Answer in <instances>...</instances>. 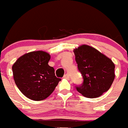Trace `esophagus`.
Returning a JSON list of instances; mask_svg holds the SVG:
<instances>
[{
	"instance_id": "1",
	"label": "esophagus",
	"mask_w": 128,
	"mask_h": 128,
	"mask_svg": "<svg viewBox=\"0 0 128 128\" xmlns=\"http://www.w3.org/2000/svg\"><path fill=\"white\" fill-rule=\"evenodd\" d=\"M63 78H65V79H67V80H68V79L70 78V76H69V75H68V74H65V75H64Z\"/></svg>"
}]
</instances>
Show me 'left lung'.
<instances>
[{
	"label": "left lung",
	"instance_id": "left-lung-1",
	"mask_svg": "<svg viewBox=\"0 0 128 128\" xmlns=\"http://www.w3.org/2000/svg\"><path fill=\"white\" fill-rule=\"evenodd\" d=\"M78 69L83 83L76 89L88 98H96L108 91L115 79V64L96 48L81 45L74 49Z\"/></svg>",
	"mask_w": 128,
	"mask_h": 128
}]
</instances>
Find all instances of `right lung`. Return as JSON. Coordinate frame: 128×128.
Returning <instances> with one entry per match:
<instances>
[{
    "label": "right lung",
    "instance_id": "right-lung-1",
    "mask_svg": "<svg viewBox=\"0 0 128 128\" xmlns=\"http://www.w3.org/2000/svg\"><path fill=\"white\" fill-rule=\"evenodd\" d=\"M50 55L37 50L20 56L12 66L14 81L20 92L29 99L42 100L50 96L61 79L48 64Z\"/></svg>",
    "mask_w": 128,
    "mask_h": 128
}]
</instances>
